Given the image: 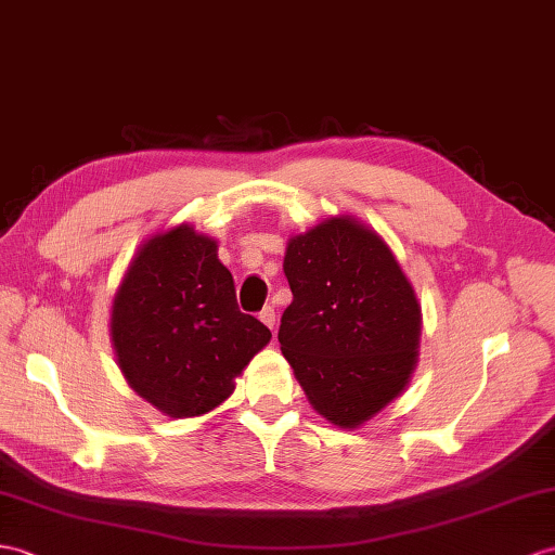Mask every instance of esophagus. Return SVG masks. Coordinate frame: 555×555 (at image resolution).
<instances>
[{
	"label": "esophagus",
	"instance_id": "34e87169",
	"mask_svg": "<svg viewBox=\"0 0 555 555\" xmlns=\"http://www.w3.org/2000/svg\"><path fill=\"white\" fill-rule=\"evenodd\" d=\"M259 320L266 324V327H270V330H275V320H278V315H275V308L273 306H266L261 313H259Z\"/></svg>",
	"mask_w": 555,
	"mask_h": 555
}]
</instances>
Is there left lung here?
I'll return each mask as SVG.
<instances>
[{"label":"left lung","instance_id":"obj_1","mask_svg":"<svg viewBox=\"0 0 555 555\" xmlns=\"http://www.w3.org/2000/svg\"><path fill=\"white\" fill-rule=\"evenodd\" d=\"M292 304L280 348L310 404L358 428L398 398L414 372L422 306L386 242L350 216L294 235L285 254Z\"/></svg>","mask_w":555,"mask_h":555}]
</instances>
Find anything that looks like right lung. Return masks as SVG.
I'll return each mask as SVG.
<instances>
[{"instance_id": "1", "label": "right lung", "mask_w": 555, "mask_h": 555, "mask_svg": "<svg viewBox=\"0 0 555 555\" xmlns=\"http://www.w3.org/2000/svg\"><path fill=\"white\" fill-rule=\"evenodd\" d=\"M111 334L129 386L173 418L219 408L270 341L263 322L240 313L216 240L188 223L153 235L133 256L115 294Z\"/></svg>"}]
</instances>
